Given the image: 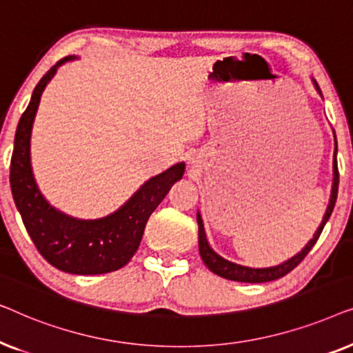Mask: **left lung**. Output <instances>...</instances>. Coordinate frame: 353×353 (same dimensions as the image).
I'll use <instances>...</instances> for the list:
<instances>
[{
	"instance_id": "obj_1",
	"label": "left lung",
	"mask_w": 353,
	"mask_h": 353,
	"mask_svg": "<svg viewBox=\"0 0 353 353\" xmlns=\"http://www.w3.org/2000/svg\"><path fill=\"white\" fill-rule=\"evenodd\" d=\"M312 81H313V85H315L318 93L321 94V90H320V86H318L316 81L313 79H312ZM321 98H323V94H321ZM334 144H336L334 161H332V175H334V178H332V190H331L330 204H327L326 214H325V216H323L321 225L318 226V230L315 231V234H313V238L308 241L307 245L301 250V252L296 254L289 260H286V262L276 265V267H268V268H249V267H244V265L233 263V262H230V260H225L223 257H220V255L210 248L209 243H207L204 223H202L201 214L197 212V225H199V254H201V259L204 260V263L207 265V268H209L210 272H214L215 274H219V276H221V278L231 279V281H241V283L274 281V279L283 278L284 274H288L291 270L296 268L297 265L301 263L303 259H305V255L310 252L313 245L316 244V241H318V238H320L323 228H325L326 221L330 220L332 210H334L336 199H337V190H339V170H337V159H336V154H337L336 134H334Z\"/></svg>"
}]
</instances>
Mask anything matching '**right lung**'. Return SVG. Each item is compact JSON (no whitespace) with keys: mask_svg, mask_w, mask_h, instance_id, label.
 <instances>
[{"mask_svg":"<svg viewBox=\"0 0 353 353\" xmlns=\"http://www.w3.org/2000/svg\"><path fill=\"white\" fill-rule=\"evenodd\" d=\"M67 56L43 75L19 120L11 157V191L27 233L52 267L72 274H103L130 262L141 243L144 226L173 183L181 180L185 163L149 178L125 204L104 219L79 220L56 210L38 190L30 165V134L43 90Z\"/></svg>","mask_w":353,"mask_h":353,"instance_id":"right-lung-1","label":"right lung"}]
</instances>
